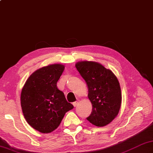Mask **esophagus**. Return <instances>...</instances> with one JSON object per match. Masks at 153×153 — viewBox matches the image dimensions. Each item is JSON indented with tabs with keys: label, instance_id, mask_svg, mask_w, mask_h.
Masks as SVG:
<instances>
[{
	"label": "esophagus",
	"instance_id": "obj_1",
	"mask_svg": "<svg viewBox=\"0 0 153 153\" xmlns=\"http://www.w3.org/2000/svg\"><path fill=\"white\" fill-rule=\"evenodd\" d=\"M79 105V101H76V102H74V103H73V105H74V107H76V106H77V105Z\"/></svg>",
	"mask_w": 153,
	"mask_h": 153
}]
</instances>
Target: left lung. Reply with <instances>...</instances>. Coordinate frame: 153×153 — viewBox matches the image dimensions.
I'll use <instances>...</instances> for the list:
<instances>
[{
	"label": "left lung",
	"mask_w": 153,
	"mask_h": 153,
	"mask_svg": "<svg viewBox=\"0 0 153 153\" xmlns=\"http://www.w3.org/2000/svg\"><path fill=\"white\" fill-rule=\"evenodd\" d=\"M76 68L89 89L93 111L87 118L93 125L103 127L118 116L122 104L120 83L112 71L94 61H79Z\"/></svg>",
	"instance_id": "obj_1"
}]
</instances>
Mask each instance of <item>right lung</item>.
Here are the masks:
<instances>
[{"label":"right lung","instance_id":"add662e5","mask_svg":"<svg viewBox=\"0 0 153 153\" xmlns=\"http://www.w3.org/2000/svg\"><path fill=\"white\" fill-rule=\"evenodd\" d=\"M65 66L53 64L35 71L25 82L21 93V106L29 125L43 134L55 130L68 111L74 108L56 83Z\"/></svg>","mask_w":153,"mask_h":153}]
</instances>
